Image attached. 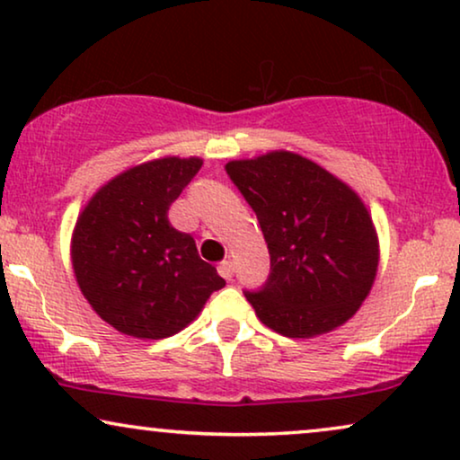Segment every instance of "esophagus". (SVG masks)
<instances>
[{
  "mask_svg": "<svg viewBox=\"0 0 460 460\" xmlns=\"http://www.w3.org/2000/svg\"><path fill=\"white\" fill-rule=\"evenodd\" d=\"M217 272H219V276H224L226 280H230L232 276H234V263H232L230 260H226V261H222L217 266Z\"/></svg>",
  "mask_w": 460,
  "mask_h": 460,
  "instance_id": "1",
  "label": "esophagus"
}]
</instances>
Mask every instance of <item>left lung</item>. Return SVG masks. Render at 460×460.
<instances>
[{"label": "left lung", "mask_w": 460, "mask_h": 460, "mask_svg": "<svg viewBox=\"0 0 460 460\" xmlns=\"http://www.w3.org/2000/svg\"><path fill=\"white\" fill-rule=\"evenodd\" d=\"M270 251L261 291L244 297L268 329L312 339L360 310L379 268V236L354 188L291 150L226 165Z\"/></svg>", "instance_id": "8db88e82"}]
</instances>
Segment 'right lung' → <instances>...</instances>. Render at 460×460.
<instances>
[{"label": "right lung", "instance_id": "add662e5", "mask_svg": "<svg viewBox=\"0 0 460 460\" xmlns=\"http://www.w3.org/2000/svg\"><path fill=\"white\" fill-rule=\"evenodd\" d=\"M199 156L125 169L87 200L71 238L77 285L104 323L136 339H165L199 316L226 280L200 260L167 211L199 173Z\"/></svg>", "mask_w": 460, "mask_h": 460}]
</instances>
